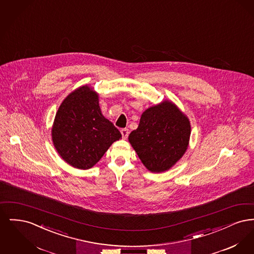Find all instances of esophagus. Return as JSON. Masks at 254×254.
Returning a JSON list of instances; mask_svg holds the SVG:
<instances>
[{
    "instance_id": "obj_1",
    "label": "esophagus",
    "mask_w": 254,
    "mask_h": 254,
    "mask_svg": "<svg viewBox=\"0 0 254 254\" xmlns=\"http://www.w3.org/2000/svg\"><path fill=\"white\" fill-rule=\"evenodd\" d=\"M128 129L127 128H123L121 130L122 136L124 139H127V136H128Z\"/></svg>"
}]
</instances>
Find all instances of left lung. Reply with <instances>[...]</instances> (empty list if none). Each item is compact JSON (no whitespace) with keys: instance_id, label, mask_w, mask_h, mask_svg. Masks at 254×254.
<instances>
[{"instance_id":"left-lung-1","label":"left lung","mask_w":254,"mask_h":254,"mask_svg":"<svg viewBox=\"0 0 254 254\" xmlns=\"http://www.w3.org/2000/svg\"><path fill=\"white\" fill-rule=\"evenodd\" d=\"M190 122L171 101L165 100L145 109L128 142L146 169L164 172L185 154L190 144Z\"/></svg>"}]
</instances>
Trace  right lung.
Instances as JSON below:
<instances>
[{
  "instance_id": "1",
  "label": "right lung",
  "mask_w": 254,
  "mask_h": 254,
  "mask_svg": "<svg viewBox=\"0 0 254 254\" xmlns=\"http://www.w3.org/2000/svg\"><path fill=\"white\" fill-rule=\"evenodd\" d=\"M54 147L61 158L75 169H91L121 133L103 114L99 94L82 85L62 102L51 128Z\"/></svg>"
}]
</instances>
